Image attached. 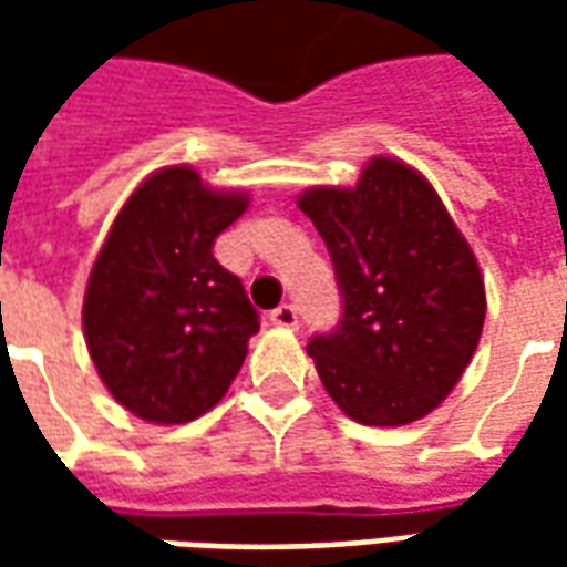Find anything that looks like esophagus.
I'll return each mask as SVG.
<instances>
[{"label": "esophagus", "instance_id": "obj_1", "mask_svg": "<svg viewBox=\"0 0 567 567\" xmlns=\"http://www.w3.org/2000/svg\"><path fill=\"white\" fill-rule=\"evenodd\" d=\"M270 319H272V324H279V328H297L300 316H297L295 303H282V307L272 309Z\"/></svg>", "mask_w": 567, "mask_h": 567}]
</instances>
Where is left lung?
Listing matches in <instances>:
<instances>
[{"mask_svg": "<svg viewBox=\"0 0 567 567\" xmlns=\"http://www.w3.org/2000/svg\"><path fill=\"white\" fill-rule=\"evenodd\" d=\"M297 206L331 251L343 316L307 352L361 425L416 422L455 389L486 319L467 239L425 178L373 157L355 187H312Z\"/></svg>", "mask_w": 567, "mask_h": 567, "instance_id": "left-lung-1", "label": "left lung"}]
</instances>
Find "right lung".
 Here are the masks:
<instances>
[{"mask_svg": "<svg viewBox=\"0 0 567 567\" xmlns=\"http://www.w3.org/2000/svg\"><path fill=\"white\" fill-rule=\"evenodd\" d=\"M246 206V194L166 166L117 212L84 295V337L105 389L140 419L203 416L243 368L258 309L212 246Z\"/></svg>", "mask_w": 567, "mask_h": 567, "instance_id": "obj_1", "label": "right lung"}]
</instances>
